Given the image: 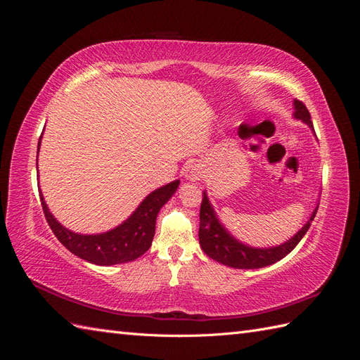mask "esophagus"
<instances>
[{"label": "esophagus", "mask_w": 360, "mask_h": 360, "mask_svg": "<svg viewBox=\"0 0 360 360\" xmlns=\"http://www.w3.org/2000/svg\"><path fill=\"white\" fill-rule=\"evenodd\" d=\"M202 176H204L202 168L198 165V163H192V165L186 167V169H184V177L191 181H197L202 179Z\"/></svg>", "instance_id": "obj_1"}]
</instances>
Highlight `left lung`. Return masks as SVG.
Instances as JSON below:
<instances>
[{
    "mask_svg": "<svg viewBox=\"0 0 360 360\" xmlns=\"http://www.w3.org/2000/svg\"><path fill=\"white\" fill-rule=\"evenodd\" d=\"M294 118L302 120L304 124L311 127L315 134L311 114L300 101H294ZM319 207H315L311 213L309 219L307 221L300 230L294 234L287 242L281 243L278 246L270 248H254L242 243L226 230L221 224L219 217H217L212 202L207 197V192H202V202L200 209V245L204 252L213 258L214 261L225 266H230L234 269H261L276 263L285 255H288L291 250L297 246L302 240L303 236L309 230L311 222L314 221L315 213H317Z\"/></svg>",
    "mask_w": 360,
    "mask_h": 360,
    "instance_id": "1",
    "label": "left lung"
}]
</instances>
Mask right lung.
I'll list each match as a JSON object with an SVG mask.
<instances>
[{
  "instance_id": "obj_1",
  "label": "right lung",
  "mask_w": 360,
  "mask_h": 360,
  "mask_svg": "<svg viewBox=\"0 0 360 360\" xmlns=\"http://www.w3.org/2000/svg\"><path fill=\"white\" fill-rule=\"evenodd\" d=\"M40 141L41 136L39 138L37 150H40ZM179 184L180 180H174L148 193L124 222L110 231L99 234H81L68 230L49 212L41 192L40 201L52 233L56 234L64 248H68L72 254L89 261V263L112 266L129 263L147 252L155 237L158 213L176 193Z\"/></svg>"
}]
</instances>
